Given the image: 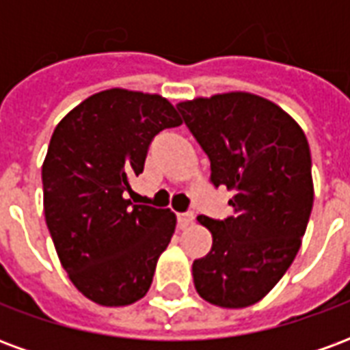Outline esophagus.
Segmentation results:
<instances>
[{
  "mask_svg": "<svg viewBox=\"0 0 350 350\" xmlns=\"http://www.w3.org/2000/svg\"><path fill=\"white\" fill-rule=\"evenodd\" d=\"M176 219H178V227L185 228L189 227L193 219H195V213L193 212H178L176 213Z\"/></svg>",
  "mask_w": 350,
  "mask_h": 350,
  "instance_id": "obj_1",
  "label": "esophagus"
}]
</instances>
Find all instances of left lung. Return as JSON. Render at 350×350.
<instances>
[{
	"mask_svg": "<svg viewBox=\"0 0 350 350\" xmlns=\"http://www.w3.org/2000/svg\"><path fill=\"white\" fill-rule=\"evenodd\" d=\"M210 159V182L234 193L232 215L213 219L210 253L193 262L197 293L221 308H247L270 293L300 250L313 208L308 138L278 105L223 93L176 105Z\"/></svg>",
	"mask_w": 350,
	"mask_h": 350,
	"instance_id": "left-lung-1",
	"label": "left lung"
}]
</instances>
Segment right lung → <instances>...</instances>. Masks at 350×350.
Returning a JSON list of instances; mask_svg holds the SVG:
<instances>
[{
    "label": "right lung",
    "instance_id": "add662e5",
    "mask_svg": "<svg viewBox=\"0 0 350 350\" xmlns=\"http://www.w3.org/2000/svg\"><path fill=\"white\" fill-rule=\"evenodd\" d=\"M159 95L107 90L57 123L42 165L44 217L72 285L100 306H127L152 285L174 234L168 208L131 204L123 193L142 174L152 140L178 127Z\"/></svg>",
    "mask_w": 350,
    "mask_h": 350
}]
</instances>
